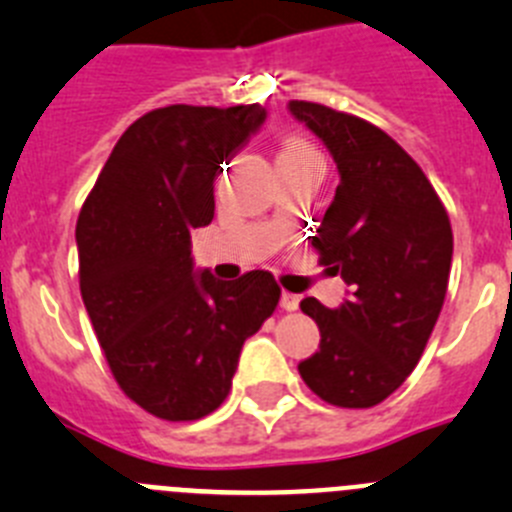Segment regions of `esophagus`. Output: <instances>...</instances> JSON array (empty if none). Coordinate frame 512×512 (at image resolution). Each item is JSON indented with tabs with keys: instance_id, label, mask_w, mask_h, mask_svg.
<instances>
[{
	"instance_id": "esophagus-1",
	"label": "esophagus",
	"mask_w": 512,
	"mask_h": 512,
	"mask_svg": "<svg viewBox=\"0 0 512 512\" xmlns=\"http://www.w3.org/2000/svg\"><path fill=\"white\" fill-rule=\"evenodd\" d=\"M280 308H283V311H296L298 308L296 293H288V290H285L283 296H280Z\"/></svg>"
}]
</instances>
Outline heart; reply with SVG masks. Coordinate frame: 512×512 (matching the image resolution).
Here are the masks:
<instances>
[{
	"instance_id": "heart-1",
	"label": "heart",
	"mask_w": 512,
	"mask_h": 512,
	"mask_svg": "<svg viewBox=\"0 0 512 512\" xmlns=\"http://www.w3.org/2000/svg\"><path fill=\"white\" fill-rule=\"evenodd\" d=\"M298 155H316V158H321L319 150H316L311 142L301 140V137H288V140H283V145H280V150H278V160L280 158H298Z\"/></svg>"
}]
</instances>
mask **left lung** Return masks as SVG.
<instances>
[{
    "label": "left lung",
    "instance_id": "8db88e82",
    "mask_svg": "<svg viewBox=\"0 0 512 512\" xmlns=\"http://www.w3.org/2000/svg\"><path fill=\"white\" fill-rule=\"evenodd\" d=\"M290 112L324 140L342 176L313 250L352 288L334 311L301 301L321 344L298 372L329 405L372 408L411 375L439 319L454 252L449 214L388 132L313 101H290Z\"/></svg>",
    "mask_w": 512,
    "mask_h": 512
}]
</instances>
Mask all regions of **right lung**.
Segmentation results:
<instances>
[{"instance_id":"add662e5","label":"right lung","mask_w":512,"mask_h":512,"mask_svg":"<svg viewBox=\"0 0 512 512\" xmlns=\"http://www.w3.org/2000/svg\"><path fill=\"white\" fill-rule=\"evenodd\" d=\"M265 122L260 104H170L132 122L76 224L78 285L122 393L163 421L224 403L247 336L270 319L267 270L216 280L191 260V232L214 219V178Z\"/></svg>"}]
</instances>
